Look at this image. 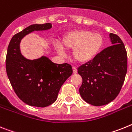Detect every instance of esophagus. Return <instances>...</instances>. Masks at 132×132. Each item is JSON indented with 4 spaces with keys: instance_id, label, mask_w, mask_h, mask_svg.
<instances>
[{
    "instance_id": "34e87169",
    "label": "esophagus",
    "mask_w": 132,
    "mask_h": 132,
    "mask_svg": "<svg viewBox=\"0 0 132 132\" xmlns=\"http://www.w3.org/2000/svg\"><path fill=\"white\" fill-rule=\"evenodd\" d=\"M72 70H73V73H74V74H76V73H77L78 70H77V68H76V67H75V66H73Z\"/></svg>"
}]
</instances>
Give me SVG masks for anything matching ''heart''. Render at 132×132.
<instances>
[{
    "label": "heart",
    "mask_w": 132,
    "mask_h": 132,
    "mask_svg": "<svg viewBox=\"0 0 132 132\" xmlns=\"http://www.w3.org/2000/svg\"><path fill=\"white\" fill-rule=\"evenodd\" d=\"M104 42V37L102 34L87 29L69 32L62 40L65 48L74 49L73 58L81 64L88 63L94 59L102 48ZM55 48L60 54L64 53V50L60 44H55Z\"/></svg>",
    "instance_id": "b5f03b06"
}]
</instances>
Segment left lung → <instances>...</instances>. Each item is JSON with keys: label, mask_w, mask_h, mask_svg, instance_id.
Returning <instances> with one entry per match:
<instances>
[{"label": "left lung", "mask_w": 132, "mask_h": 132, "mask_svg": "<svg viewBox=\"0 0 132 132\" xmlns=\"http://www.w3.org/2000/svg\"><path fill=\"white\" fill-rule=\"evenodd\" d=\"M110 37L113 45L78 68L82 78L80 96L95 106L106 105L116 98L127 72L128 57L124 44L116 34L110 33Z\"/></svg>", "instance_id": "8db88e82"}]
</instances>
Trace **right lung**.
Segmentation results:
<instances>
[{
    "label": "right lung",
    "mask_w": 132,
    "mask_h": 132,
    "mask_svg": "<svg viewBox=\"0 0 132 132\" xmlns=\"http://www.w3.org/2000/svg\"><path fill=\"white\" fill-rule=\"evenodd\" d=\"M51 28V23L30 25L14 34L8 46V78L18 98L30 106L44 108L53 104L62 84L72 74L69 64H55L46 56L31 60L20 53V42L24 36Z\"/></svg>",
    "instance_id": "obj_1"
}]
</instances>
